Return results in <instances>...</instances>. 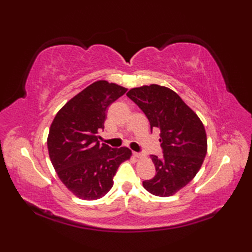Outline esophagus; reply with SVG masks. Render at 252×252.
Here are the masks:
<instances>
[{"instance_id":"34e87169","label":"esophagus","mask_w":252,"mask_h":252,"mask_svg":"<svg viewBox=\"0 0 252 252\" xmlns=\"http://www.w3.org/2000/svg\"><path fill=\"white\" fill-rule=\"evenodd\" d=\"M133 156H134L135 158H142V157H143V154H141V152H133Z\"/></svg>"}]
</instances>
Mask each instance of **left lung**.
<instances>
[{"mask_svg":"<svg viewBox=\"0 0 252 252\" xmlns=\"http://www.w3.org/2000/svg\"><path fill=\"white\" fill-rule=\"evenodd\" d=\"M127 96L147 117L151 132L161 131L163 157L151 156L156 175L143 182L144 188L158 196L178 192L200 170L206 154L207 138L199 117L173 90L152 84L132 88Z\"/></svg>","mask_w":252,"mask_h":252,"instance_id":"obj_1","label":"left lung"}]
</instances>
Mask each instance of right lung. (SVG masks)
I'll return each instance as SVG.
<instances>
[{"mask_svg": "<svg viewBox=\"0 0 252 252\" xmlns=\"http://www.w3.org/2000/svg\"><path fill=\"white\" fill-rule=\"evenodd\" d=\"M126 88L96 81L67 102L53 120L47 146L50 161L60 180L82 200H97L113 185L119 166L131 156L127 147L101 144L108 106Z\"/></svg>", "mask_w": 252, "mask_h": 252, "instance_id": "obj_1", "label": "right lung"}]
</instances>
